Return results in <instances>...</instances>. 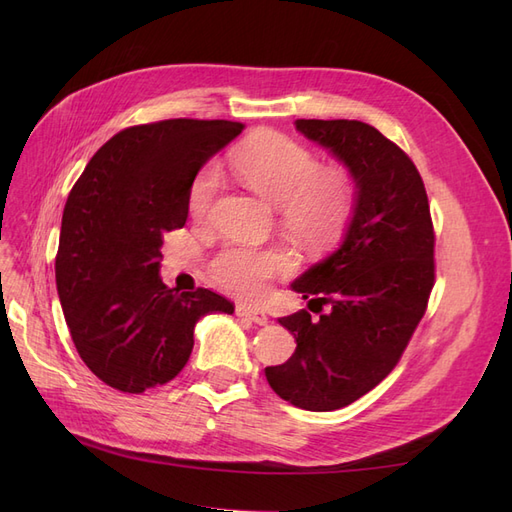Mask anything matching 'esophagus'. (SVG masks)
I'll list each match as a JSON object with an SVG mask.
<instances>
[{
	"label": "esophagus",
	"mask_w": 512,
	"mask_h": 512,
	"mask_svg": "<svg viewBox=\"0 0 512 512\" xmlns=\"http://www.w3.org/2000/svg\"><path fill=\"white\" fill-rule=\"evenodd\" d=\"M237 316H239V318H245V320H250V322H254V324H260V327H265V324H269L267 312H262V309H258V307L237 305Z\"/></svg>",
	"instance_id": "1"
}]
</instances>
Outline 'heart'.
Returning a JSON list of instances; mask_svg holds the SVG:
<instances>
[{"label":"heart","instance_id":"1","mask_svg":"<svg viewBox=\"0 0 512 512\" xmlns=\"http://www.w3.org/2000/svg\"><path fill=\"white\" fill-rule=\"evenodd\" d=\"M243 183L282 213L284 226L305 241H324L344 224L352 207V181L344 168H318L307 147L284 136H265L241 147L232 158ZM220 166H205L190 188V213L205 218L220 190ZM286 254L250 245H228L213 258L211 273L222 288L245 299H260L273 275L288 269Z\"/></svg>","mask_w":512,"mask_h":512}]
</instances>
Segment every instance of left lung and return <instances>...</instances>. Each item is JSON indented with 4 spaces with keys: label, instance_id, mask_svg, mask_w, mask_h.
Returning <instances> with one entry per match:
<instances>
[{
    "label": "left lung",
    "instance_id": "1",
    "mask_svg": "<svg viewBox=\"0 0 512 512\" xmlns=\"http://www.w3.org/2000/svg\"><path fill=\"white\" fill-rule=\"evenodd\" d=\"M297 130L342 162L354 183L348 226L335 250L290 284L307 307L277 322L297 348L267 367L271 389L292 406L329 412L380 384L421 322L433 288V228L412 160L374 126L354 119H297Z\"/></svg>",
    "mask_w": 512,
    "mask_h": 512
}]
</instances>
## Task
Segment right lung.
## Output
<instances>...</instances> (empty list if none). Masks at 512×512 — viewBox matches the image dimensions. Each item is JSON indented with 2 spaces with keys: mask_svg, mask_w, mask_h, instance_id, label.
Listing matches in <instances>:
<instances>
[{
  "mask_svg": "<svg viewBox=\"0 0 512 512\" xmlns=\"http://www.w3.org/2000/svg\"><path fill=\"white\" fill-rule=\"evenodd\" d=\"M237 121L168 119L121 130L74 183L61 218L55 280L72 342L94 374L123 393L173 380L196 322L235 305L160 277L164 232L183 228L198 170L241 134Z\"/></svg>",
  "mask_w": 512,
  "mask_h": 512,
  "instance_id": "add662e5",
  "label": "right lung"
}]
</instances>
